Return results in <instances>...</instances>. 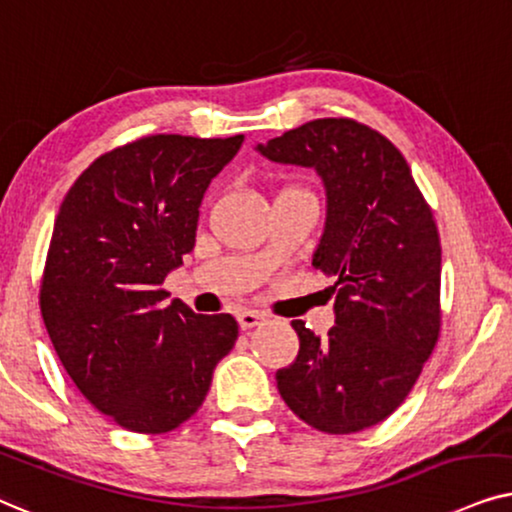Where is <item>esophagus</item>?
I'll return each instance as SVG.
<instances>
[{
  "label": "esophagus",
  "instance_id": "1",
  "mask_svg": "<svg viewBox=\"0 0 512 512\" xmlns=\"http://www.w3.org/2000/svg\"><path fill=\"white\" fill-rule=\"evenodd\" d=\"M236 318H238V325H241V330H252V327L260 325L264 320L260 311H241Z\"/></svg>",
  "mask_w": 512,
  "mask_h": 512
}]
</instances>
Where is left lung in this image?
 <instances>
[{
    "instance_id": "obj_1",
    "label": "left lung",
    "mask_w": 512,
    "mask_h": 512,
    "mask_svg": "<svg viewBox=\"0 0 512 512\" xmlns=\"http://www.w3.org/2000/svg\"><path fill=\"white\" fill-rule=\"evenodd\" d=\"M257 149L313 168L327 215L313 267L335 278L327 337L292 320L297 360L276 372L285 405L323 433L398 410L440 337V236L398 147L353 119H313Z\"/></svg>"
}]
</instances>
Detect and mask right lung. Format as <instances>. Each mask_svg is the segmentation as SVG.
<instances>
[{
  "label": "right lung",
  "mask_w": 512,
  "mask_h": 512,
  "mask_svg": "<svg viewBox=\"0 0 512 512\" xmlns=\"http://www.w3.org/2000/svg\"><path fill=\"white\" fill-rule=\"evenodd\" d=\"M241 145L243 135H147L95 159L60 203L44 325L84 398L128 431L185 424L236 344L229 313L166 302L161 283L192 252L203 194Z\"/></svg>",
  "instance_id": "obj_1"
}]
</instances>
